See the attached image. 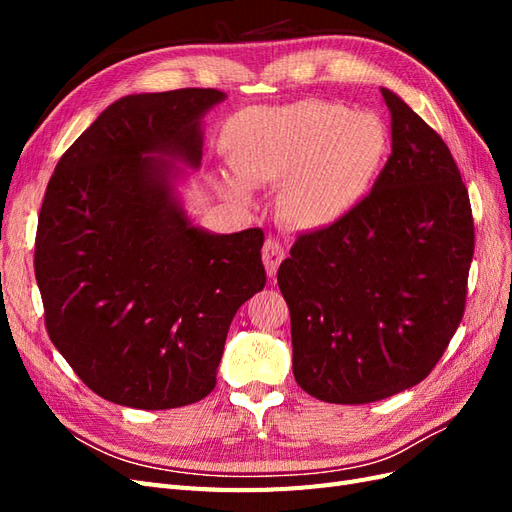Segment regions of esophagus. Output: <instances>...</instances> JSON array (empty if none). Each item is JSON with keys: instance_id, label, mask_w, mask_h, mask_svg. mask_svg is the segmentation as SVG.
<instances>
[{"instance_id": "esophagus-1", "label": "esophagus", "mask_w": 512, "mask_h": 512, "mask_svg": "<svg viewBox=\"0 0 512 512\" xmlns=\"http://www.w3.org/2000/svg\"><path fill=\"white\" fill-rule=\"evenodd\" d=\"M284 247L282 243L277 239H267L265 245H262V262H265V269H267V275H275L277 269H280L282 260H284Z\"/></svg>"}]
</instances>
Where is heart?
I'll return each instance as SVG.
<instances>
[{
    "mask_svg": "<svg viewBox=\"0 0 512 512\" xmlns=\"http://www.w3.org/2000/svg\"><path fill=\"white\" fill-rule=\"evenodd\" d=\"M222 147L237 179L222 194L247 203L250 188L280 185L277 215L299 230L333 226L359 205L386 153V130L369 113L307 100L252 108L226 121Z\"/></svg>",
    "mask_w": 512,
    "mask_h": 512,
    "instance_id": "1",
    "label": "heart"
}]
</instances>
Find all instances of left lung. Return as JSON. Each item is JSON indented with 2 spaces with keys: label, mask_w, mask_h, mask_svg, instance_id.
Masks as SVG:
<instances>
[{
  "label": "left lung",
  "mask_w": 512,
  "mask_h": 512,
  "mask_svg": "<svg viewBox=\"0 0 512 512\" xmlns=\"http://www.w3.org/2000/svg\"><path fill=\"white\" fill-rule=\"evenodd\" d=\"M393 151L371 192L305 232L277 271L292 374L329 404H369L429 376L466 309L474 220L440 134L382 89Z\"/></svg>",
  "instance_id": "8db88e82"
}]
</instances>
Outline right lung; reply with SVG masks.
I'll list each match as a JSON object with an SVG mask.
<instances>
[{
	"mask_svg": "<svg viewBox=\"0 0 512 512\" xmlns=\"http://www.w3.org/2000/svg\"><path fill=\"white\" fill-rule=\"evenodd\" d=\"M224 98L198 87L121 98L46 185L34 254L46 331L113 404L168 410L207 397L232 318L267 284L265 232L192 226L162 160L198 168L200 119Z\"/></svg>",
	"mask_w": 512,
	"mask_h": 512,
	"instance_id": "obj_1",
	"label": "right lung"
}]
</instances>
